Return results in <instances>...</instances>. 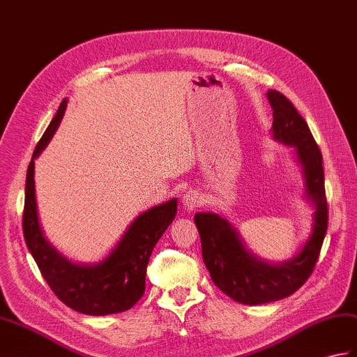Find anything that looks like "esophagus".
Returning <instances> with one entry per match:
<instances>
[{"label":"esophagus","instance_id":"obj_1","mask_svg":"<svg viewBox=\"0 0 357 357\" xmlns=\"http://www.w3.org/2000/svg\"><path fill=\"white\" fill-rule=\"evenodd\" d=\"M202 204V196L199 195L197 190H188L184 195H182V206L187 213L195 211L197 206Z\"/></svg>","mask_w":357,"mask_h":357}]
</instances>
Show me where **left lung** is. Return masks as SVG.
Here are the masks:
<instances>
[{
    "instance_id": "obj_1",
    "label": "left lung",
    "mask_w": 357,
    "mask_h": 357,
    "mask_svg": "<svg viewBox=\"0 0 357 357\" xmlns=\"http://www.w3.org/2000/svg\"><path fill=\"white\" fill-rule=\"evenodd\" d=\"M273 111V139L295 147L301 165L305 197L313 204V227L307 242L291 260L269 263L246 250L231 223L216 213H197L195 223L201 236L202 257L213 283L242 304H266L295 294L312 275L327 233L328 208L322 155L307 123L286 96L268 91Z\"/></svg>"
}]
</instances>
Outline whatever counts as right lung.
<instances>
[{
  "label": "right lung",
  "mask_w": 357,
  "mask_h": 357,
  "mask_svg": "<svg viewBox=\"0 0 357 357\" xmlns=\"http://www.w3.org/2000/svg\"><path fill=\"white\" fill-rule=\"evenodd\" d=\"M65 109L66 98L39 139L29 164L22 216L24 238L50 289L63 304L93 317L126 312L144 294L149 259L156 242L175 219L178 201L170 199L139 214L109 255L97 264H77L65 259L44 236L35 190V160L54 135Z\"/></svg>",
  "instance_id": "add662e5"
}]
</instances>
